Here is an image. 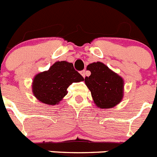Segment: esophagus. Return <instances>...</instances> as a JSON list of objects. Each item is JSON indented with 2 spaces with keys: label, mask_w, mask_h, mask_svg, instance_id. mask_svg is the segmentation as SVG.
I'll use <instances>...</instances> for the list:
<instances>
[{
  "label": "esophagus",
  "mask_w": 157,
  "mask_h": 157,
  "mask_svg": "<svg viewBox=\"0 0 157 157\" xmlns=\"http://www.w3.org/2000/svg\"><path fill=\"white\" fill-rule=\"evenodd\" d=\"M80 74H81L82 75L83 78H85V76H86V71L85 70L81 71H80Z\"/></svg>",
  "instance_id": "obj_1"
}]
</instances>
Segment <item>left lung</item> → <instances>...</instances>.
<instances>
[{
    "label": "left lung",
    "instance_id": "8db88e82",
    "mask_svg": "<svg viewBox=\"0 0 157 157\" xmlns=\"http://www.w3.org/2000/svg\"><path fill=\"white\" fill-rule=\"evenodd\" d=\"M87 70L91 75L85 78V83L97 106L110 109L120 103L123 98V78L101 62L89 64Z\"/></svg>",
    "mask_w": 157,
    "mask_h": 157
}]
</instances>
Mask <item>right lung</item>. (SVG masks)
Masks as SVG:
<instances>
[{"label": "right lung", "mask_w": 157, "mask_h": 157, "mask_svg": "<svg viewBox=\"0 0 157 157\" xmlns=\"http://www.w3.org/2000/svg\"><path fill=\"white\" fill-rule=\"evenodd\" d=\"M83 80L82 76L74 68L73 63L58 61L48 71L34 77L33 93L42 103L56 105L67 94V88L71 84Z\"/></svg>", "instance_id": "obj_1"}]
</instances>
